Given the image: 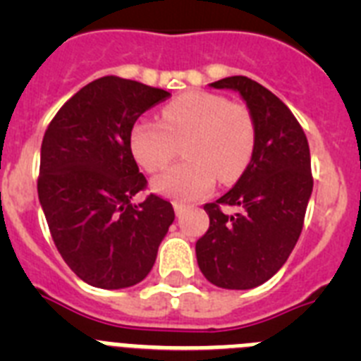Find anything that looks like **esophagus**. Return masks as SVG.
Masks as SVG:
<instances>
[{"label": "esophagus", "instance_id": "34e87169", "mask_svg": "<svg viewBox=\"0 0 361 361\" xmlns=\"http://www.w3.org/2000/svg\"><path fill=\"white\" fill-rule=\"evenodd\" d=\"M173 209H175V215L180 216L184 213V209H186V206H184V204H180V202H173Z\"/></svg>", "mask_w": 361, "mask_h": 361}]
</instances>
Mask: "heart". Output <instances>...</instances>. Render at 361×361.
Listing matches in <instances>:
<instances>
[{
    "mask_svg": "<svg viewBox=\"0 0 361 361\" xmlns=\"http://www.w3.org/2000/svg\"><path fill=\"white\" fill-rule=\"evenodd\" d=\"M162 123L142 119L130 133V148L148 171L164 168L184 141L186 161L152 180L157 193L177 200L200 199L240 177L255 148V123L247 106L209 92H188L162 108Z\"/></svg>",
    "mask_w": 361,
    "mask_h": 361,
    "instance_id": "obj_1",
    "label": "heart"
}]
</instances>
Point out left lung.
I'll return each mask as SVG.
<instances>
[{
    "mask_svg": "<svg viewBox=\"0 0 361 361\" xmlns=\"http://www.w3.org/2000/svg\"><path fill=\"white\" fill-rule=\"evenodd\" d=\"M212 88L240 94L255 123V148L235 186L204 206L209 229L195 244L202 275L224 289H253L286 264L304 226L312 175L307 137L286 104L244 75ZM222 205L235 208L221 212Z\"/></svg>",
    "mask_w": 361,
    "mask_h": 361,
    "instance_id": "8db88e82",
    "label": "left lung"
}]
</instances>
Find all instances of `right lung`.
Here are the masks:
<instances>
[{
    "label": "right lung",
    "mask_w": 361,
    "mask_h": 361,
    "mask_svg": "<svg viewBox=\"0 0 361 361\" xmlns=\"http://www.w3.org/2000/svg\"><path fill=\"white\" fill-rule=\"evenodd\" d=\"M170 92L104 75L68 99L44 132L37 195L57 251L94 288L124 289L146 279L175 219L146 188L130 133Z\"/></svg>",
    "instance_id": "add662e5"
}]
</instances>
